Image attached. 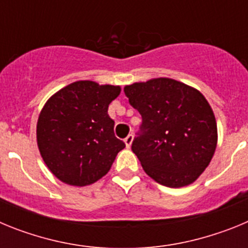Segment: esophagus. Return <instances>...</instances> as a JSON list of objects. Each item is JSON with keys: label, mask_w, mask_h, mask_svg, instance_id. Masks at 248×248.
Listing matches in <instances>:
<instances>
[{"label": "esophagus", "mask_w": 248, "mask_h": 248, "mask_svg": "<svg viewBox=\"0 0 248 248\" xmlns=\"http://www.w3.org/2000/svg\"><path fill=\"white\" fill-rule=\"evenodd\" d=\"M133 139H134V137H133V134H129L128 137L124 139V143H125L126 148H130L131 146V143H133Z\"/></svg>", "instance_id": "obj_1"}]
</instances>
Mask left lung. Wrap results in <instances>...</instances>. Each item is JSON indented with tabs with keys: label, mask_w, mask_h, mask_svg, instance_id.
<instances>
[{
	"label": "left lung",
	"mask_w": 248,
	"mask_h": 248,
	"mask_svg": "<svg viewBox=\"0 0 248 248\" xmlns=\"http://www.w3.org/2000/svg\"><path fill=\"white\" fill-rule=\"evenodd\" d=\"M124 93L143 118L131 150L144 171L168 187L194 183L217 145L216 119L206 98L171 78L125 85Z\"/></svg>",
	"instance_id": "left-lung-1"
}]
</instances>
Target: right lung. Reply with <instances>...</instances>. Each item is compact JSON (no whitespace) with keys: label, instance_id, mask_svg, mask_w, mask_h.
Wrapping results in <instances>:
<instances>
[{"label":"right lung","instance_id":"obj_1","mask_svg":"<svg viewBox=\"0 0 248 248\" xmlns=\"http://www.w3.org/2000/svg\"><path fill=\"white\" fill-rule=\"evenodd\" d=\"M119 85L78 80L53 94L37 122V145L50 172L72 186H87L110 170L125 144L114 135L108 107Z\"/></svg>","mask_w":248,"mask_h":248}]
</instances>
